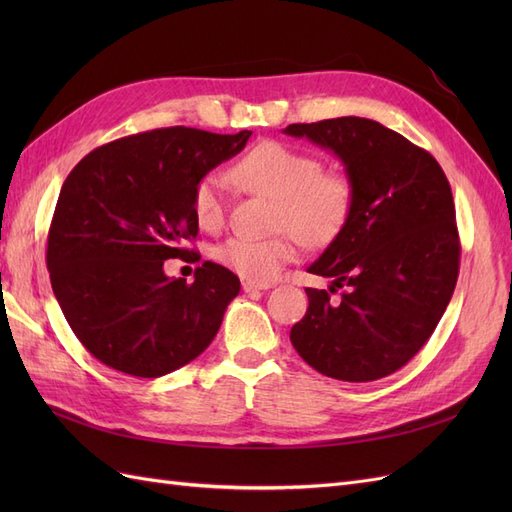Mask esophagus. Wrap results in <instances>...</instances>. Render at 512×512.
Masks as SVG:
<instances>
[{
	"instance_id": "34e87169",
	"label": "esophagus",
	"mask_w": 512,
	"mask_h": 512,
	"mask_svg": "<svg viewBox=\"0 0 512 512\" xmlns=\"http://www.w3.org/2000/svg\"><path fill=\"white\" fill-rule=\"evenodd\" d=\"M241 288H243V292H247V294H250V292H260V290H269L271 286H269V284H258V282H250V280H247V282H243V284H241Z\"/></svg>"
}]
</instances>
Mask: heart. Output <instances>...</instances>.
<instances>
[{"label": "heart", "mask_w": 512, "mask_h": 512, "mask_svg": "<svg viewBox=\"0 0 512 512\" xmlns=\"http://www.w3.org/2000/svg\"><path fill=\"white\" fill-rule=\"evenodd\" d=\"M230 177L243 190L273 198V226L292 232L307 247L333 243L352 213V179L346 173H327L314 153L280 141L254 145L232 166ZM192 209L200 228L218 230L224 224V183L218 175H209L196 185ZM294 237H230L215 250V256L245 280L265 284L292 260Z\"/></svg>", "instance_id": "b5f03b06"}]
</instances>
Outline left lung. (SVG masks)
<instances>
[{"mask_svg":"<svg viewBox=\"0 0 512 512\" xmlns=\"http://www.w3.org/2000/svg\"><path fill=\"white\" fill-rule=\"evenodd\" d=\"M284 134L333 151L354 183L346 228L309 273L331 292L305 288L309 307L290 342L320 374L371 382L425 346L453 297L459 235L453 192L425 149L365 117L292 123Z\"/></svg>","mask_w":512,"mask_h":512,"instance_id":"1","label":"left lung"}]
</instances>
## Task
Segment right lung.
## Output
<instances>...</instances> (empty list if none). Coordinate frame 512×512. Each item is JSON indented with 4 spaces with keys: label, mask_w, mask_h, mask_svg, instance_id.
<instances>
[{
    "label": "right lung",
    "mask_w": 512,
    "mask_h": 512,
    "mask_svg": "<svg viewBox=\"0 0 512 512\" xmlns=\"http://www.w3.org/2000/svg\"><path fill=\"white\" fill-rule=\"evenodd\" d=\"M250 136L160 128L102 145L72 168L46 267L70 329L100 363L160 378L213 342L239 277L207 260L185 284L164 273V260L196 254L183 247L198 235L196 185Z\"/></svg>",
    "instance_id": "right-lung-1"
}]
</instances>
